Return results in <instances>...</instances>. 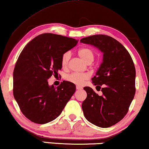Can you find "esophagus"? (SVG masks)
Instances as JSON below:
<instances>
[{"mask_svg":"<svg viewBox=\"0 0 149 149\" xmlns=\"http://www.w3.org/2000/svg\"><path fill=\"white\" fill-rule=\"evenodd\" d=\"M76 88H77V90H81L82 89V87H81V86H76Z\"/></svg>","mask_w":149,"mask_h":149,"instance_id":"esophagus-1","label":"esophagus"}]
</instances>
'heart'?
Returning a JSON list of instances; mask_svg holds the SVG:
<instances>
[{"mask_svg":"<svg viewBox=\"0 0 149 149\" xmlns=\"http://www.w3.org/2000/svg\"><path fill=\"white\" fill-rule=\"evenodd\" d=\"M78 54L86 63H91L93 61L95 58V54L93 50L90 47H82L78 50ZM71 54L70 52L63 53L61 58V63L63 68H66L68 65L69 60L70 58ZM88 79V75L84 73L72 72L65 77V79L71 83L81 86L84 83L86 80Z\"/></svg>","mask_w":149,"mask_h":149,"instance_id":"obj_1","label":"heart"}]
</instances>
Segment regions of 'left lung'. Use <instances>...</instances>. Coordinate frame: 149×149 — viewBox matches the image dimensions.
Returning <instances> with one entry per match:
<instances>
[{
  "label": "left lung",
  "instance_id": "obj_1",
  "mask_svg": "<svg viewBox=\"0 0 149 149\" xmlns=\"http://www.w3.org/2000/svg\"><path fill=\"white\" fill-rule=\"evenodd\" d=\"M80 42L94 45L103 52V62L92 78L103 94L100 96L91 87L84 88L87 93L82 103L84 115L99 127H110L124 118L135 96V65L127 49L111 36L97 34Z\"/></svg>",
  "mask_w": 149,
  "mask_h": 149
}]
</instances>
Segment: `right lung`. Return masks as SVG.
Returning a JSON list of instances; mask_svg holds the SVG:
<instances>
[{"label": "right lung", "instance_id": "add662e5", "mask_svg": "<svg viewBox=\"0 0 149 149\" xmlns=\"http://www.w3.org/2000/svg\"><path fill=\"white\" fill-rule=\"evenodd\" d=\"M78 43L74 38L58 34H40L25 45L13 72V94L22 113L36 124L54 120L61 113L76 91L63 81L56 88L47 79L58 74L62 55Z\"/></svg>", "mask_w": 149, "mask_h": 149}]
</instances>
